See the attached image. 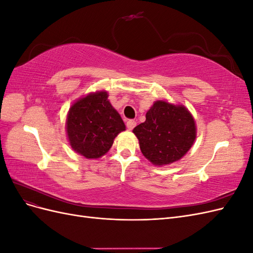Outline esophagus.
<instances>
[{
    "instance_id": "1",
    "label": "esophagus",
    "mask_w": 253,
    "mask_h": 253,
    "mask_svg": "<svg viewBox=\"0 0 253 253\" xmlns=\"http://www.w3.org/2000/svg\"><path fill=\"white\" fill-rule=\"evenodd\" d=\"M135 126H136V121L135 120H127L126 121V127L128 128V129H133L134 127H135Z\"/></svg>"
}]
</instances>
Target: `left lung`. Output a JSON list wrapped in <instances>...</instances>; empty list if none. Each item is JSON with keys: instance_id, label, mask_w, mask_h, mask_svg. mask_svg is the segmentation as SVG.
I'll return each mask as SVG.
<instances>
[{"instance_id": "8db88e82", "label": "left lung", "mask_w": 253, "mask_h": 253, "mask_svg": "<svg viewBox=\"0 0 253 253\" xmlns=\"http://www.w3.org/2000/svg\"><path fill=\"white\" fill-rule=\"evenodd\" d=\"M133 133L139 140L143 156L153 165L165 166L177 162L192 147L196 126L185 106L158 100Z\"/></svg>"}]
</instances>
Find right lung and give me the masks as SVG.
Returning a JSON list of instances; mask_svg holds the SVG:
<instances>
[{
  "instance_id": "1",
  "label": "right lung",
  "mask_w": 253,
  "mask_h": 253,
  "mask_svg": "<svg viewBox=\"0 0 253 253\" xmlns=\"http://www.w3.org/2000/svg\"><path fill=\"white\" fill-rule=\"evenodd\" d=\"M105 90L90 93L76 101L67 114L66 133L72 149L88 159L108 153L126 125L108 100Z\"/></svg>"
}]
</instances>
